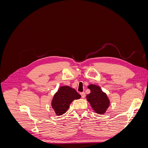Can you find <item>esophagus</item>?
Wrapping results in <instances>:
<instances>
[{"label":"esophagus","mask_w":148,"mask_h":148,"mask_svg":"<svg viewBox=\"0 0 148 148\" xmlns=\"http://www.w3.org/2000/svg\"><path fill=\"white\" fill-rule=\"evenodd\" d=\"M80 95H81V96H82V98H84V97H85V93H84V92H80Z\"/></svg>","instance_id":"esophagus-1"}]
</instances>
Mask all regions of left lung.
Returning <instances> with one entry per match:
<instances>
[{
    "label": "left lung",
    "mask_w": 148,
    "mask_h": 148,
    "mask_svg": "<svg viewBox=\"0 0 148 148\" xmlns=\"http://www.w3.org/2000/svg\"><path fill=\"white\" fill-rule=\"evenodd\" d=\"M88 88L90 89L91 92L86 96V99L92 109L98 114H104L110 105V101L107 95L97 85L91 84Z\"/></svg>",
    "instance_id": "left-lung-1"
}]
</instances>
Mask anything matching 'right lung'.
I'll return each mask as SVG.
<instances>
[{"label": "right lung", "instance_id": "1", "mask_svg": "<svg viewBox=\"0 0 148 148\" xmlns=\"http://www.w3.org/2000/svg\"><path fill=\"white\" fill-rule=\"evenodd\" d=\"M80 97L81 96L75 89L68 86H61L53 96L51 106L57 115H62L68 110L73 100Z\"/></svg>", "mask_w": 148, "mask_h": 148}]
</instances>
